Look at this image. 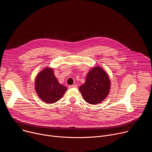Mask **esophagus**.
Segmentation results:
<instances>
[{"instance_id": "1", "label": "esophagus", "mask_w": 152, "mask_h": 152, "mask_svg": "<svg viewBox=\"0 0 152 152\" xmlns=\"http://www.w3.org/2000/svg\"><path fill=\"white\" fill-rule=\"evenodd\" d=\"M76 87H77V86H76V85H71V86H68V88H76Z\"/></svg>"}]
</instances>
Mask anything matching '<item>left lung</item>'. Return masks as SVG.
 I'll list each match as a JSON object with an SVG mask.
<instances>
[{
    "label": "left lung",
    "mask_w": 152,
    "mask_h": 152,
    "mask_svg": "<svg viewBox=\"0 0 152 152\" xmlns=\"http://www.w3.org/2000/svg\"><path fill=\"white\" fill-rule=\"evenodd\" d=\"M111 82L108 74L101 66H94L89 71L85 83L79 87L84 100L90 104L103 101L109 94Z\"/></svg>",
    "instance_id": "8db88e82"
}]
</instances>
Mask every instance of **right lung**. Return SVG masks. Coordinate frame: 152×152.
Wrapping results in <instances>:
<instances>
[{"instance_id": "right-lung-1", "label": "right lung", "mask_w": 152, "mask_h": 152, "mask_svg": "<svg viewBox=\"0 0 152 152\" xmlns=\"http://www.w3.org/2000/svg\"><path fill=\"white\" fill-rule=\"evenodd\" d=\"M34 87L40 99L47 104L58 101L67 90L58 82L54 75L53 68L49 66L43 69L36 76Z\"/></svg>"}]
</instances>
